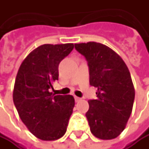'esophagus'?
Instances as JSON below:
<instances>
[{
    "mask_svg": "<svg viewBox=\"0 0 149 149\" xmlns=\"http://www.w3.org/2000/svg\"><path fill=\"white\" fill-rule=\"evenodd\" d=\"M74 99H75V101H76V102H79V101H80V100H81L80 97H78V96H74Z\"/></svg>",
    "mask_w": 149,
    "mask_h": 149,
    "instance_id": "34e87169",
    "label": "esophagus"
}]
</instances>
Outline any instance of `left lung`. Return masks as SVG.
I'll return each mask as SVG.
<instances>
[{"mask_svg": "<svg viewBox=\"0 0 149 149\" xmlns=\"http://www.w3.org/2000/svg\"><path fill=\"white\" fill-rule=\"evenodd\" d=\"M88 61L90 86L96 98L88 101L86 117L92 134L101 139L118 137L125 129L134 103L135 90L123 60L113 50L95 42L75 44Z\"/></svg>", "mask_w": 149, "mask_h": 149, "instance_id": "1", "label": "left lung"}]
</instances>
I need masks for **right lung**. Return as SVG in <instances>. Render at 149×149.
Instances as JSON below:
<instances>
[{"mask_svg": "<svg viewBox=\"0 0 149 149\" xmlns=\"http://www.w3.org/2000/svg\"><path fill=\"white\" fill-rule=\"evenodd\" d=\"M73 44L43 45L26 56L17 74L13 102L23 123L42 140H55L67 130L75 101L72 95H55L59 64L73 50Z\"/></svg>", "mask_w": 149, "mask_h": 149, "instance_id": "obj_1", "label": "right lung"}]
</instances>
